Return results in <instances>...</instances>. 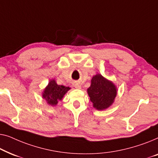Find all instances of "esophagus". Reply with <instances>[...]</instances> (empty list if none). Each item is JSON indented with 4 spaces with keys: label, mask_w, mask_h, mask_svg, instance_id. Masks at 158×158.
<instances>
[{
    "label": "esophagus",
    "mask_w": 158,
    "mask_h": 158,
    "mask_svg": "<svg viewBox=\"0 0 158 158\" xmlns=\"http://www.w3.org/2000/svg\"><path fill=\"white\" fill-rule=\"evenodd\" d=\"M74 86L75 87H76L77 89H80L81 88V85H80V84H79V83H76L74 84Z\"/></svg>",
    "instance_id": "1"
}]
</instances>
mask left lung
Returning a JSON list of instances; mask_svg holds the SVG:
<instances>
[{"label": "left lung", "instance_id": "left-lung-1", "mask_svg": "<svg viewBox=\"0 0 158 158\" xmlns=\"http://www.w3.org/2000/svg\"><path fill=\"white\" fill-rule=\"evenodd\" d=\"M87 93L93 106L97 110H104L113 104L117 91L112 81L98 74L92 77Z\"/></svg>", "mask_w": 158, "mask_h": 158}]
</instances>
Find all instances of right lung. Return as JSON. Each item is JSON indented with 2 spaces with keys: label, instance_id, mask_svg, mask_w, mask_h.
<instances>
[{
  "label": "right lung",
  "instance_id": "obj_1",
  "mask_svg": "<svg viewBox=\"0 0 158 158\" xmlns=\"http://www.w3.org/2000/svg\"><path fill=\"white\" fill-rule=\"evenodd\" d=\"M69 89L70 88L69 86L58 85L54 79H52L48 82L47 86L44 89L42 97L48 104L55 106L57 104L58 102L61 100Z\"/></svg>",
  "mask_w": 158,
  "mask_h": 158
}]
</instances>
